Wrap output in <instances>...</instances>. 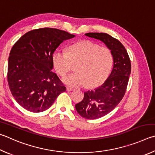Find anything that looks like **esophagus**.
Returning <instances> with one entry per match:
<instances>
[{"label": "esophagus", "mask_w": 155, "mask_h": 155, "mask_svg": "<svg viewBox=\"0 0 155 155\" xmlns=\"http://www.w3.org/2000/svg\"><path fill=\"white\" fill-rule=\"evenodd\" d=\"M66 90H67V91H73V88H70V87H67Z\"/></svg>", "instance_id": "esophagus-1"}]
</instances>
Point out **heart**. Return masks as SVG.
<instances>
[{"mask_svg":"<svg viewBox=\"0 0 155 155\" xmlns=\"http://www.w3.org/2000/svg\"><path fill=\"white\" fill-rule=\"evenodd\" d=\"M54 66L61 76L64 75L77 63L76 72L62 78L67 85L80 87L86 84L94 86L105 80L112 69L113 56L109 49L90 41H82L70 45L67 52L57 50L53 55Z\"/></svg>","mask_w":155,"mask_h":155,"instance_id":"b5f03b06","label":"heart"}]
</instances>
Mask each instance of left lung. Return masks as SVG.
<instances>
[{"mask_svg": "<svg viewBox=\"0 0 155 155\" xmlns=\"http://www.w3.org/2000/svg\"><path fill=\"white\" fill-rule=\"evenodd\" d=\"M85 35L104 42L114 58L109 78L101 86L85 92L82 101L75 105L78 113L83 118L97 119L112 112L123 98L131 71V61L124 45L110 35L88 32Z\"/></svg>", "mask_w": 155, "mask_h": 155, "instance_id": "obj_1", "label": "left lung"}]
</instances>
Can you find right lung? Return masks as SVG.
Returning a JSON list of instances; mask_svg holds the SVG:
<instances>
[{
    "label": "right lung",
    "instance_id": "right-lung-1",
    "mask_svg": "<svg viewBox=\"0 0 155 155\" xmlns=\"http://www.w3.org/2000/svg\"><path fill=\"white\" fill-rule=\"evenodd\" d=\"M75 37L51 28L35 29L13 45L8 61L7 82L13 97L24 109L41 112L66 88L52 72L53 54L64 40Z\"/></svg>",
    "mask_w": 155,
    "mask_h": 155
}]
</instances>
